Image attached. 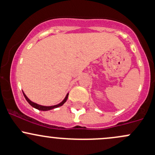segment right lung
I'll list each match as a JSON object with an SVG mask.
<instances>
[{
	"label": "right lung",
	"mask_w": 155,
	"mask_h": 155,
	"mask_svg": "<svg viewBox=\"0 0 155 155\" xmlns=\"http://www.w3.org/2000/svg\"><path fill=\"white\" fill-rule=\"evenodd\" d=\"M23 94H24V97L26 98V101H27V102L29 103V104H30L31 106H32V107L35 108V109H38V110H41V111H48V110H51V109H55V108H58V107H59V106H63V105H64V104H65V102H66V101H67L68 95H69V93H68V94H66V97L64 98V101H63L61 103H60L59 104L54 105V106H41V105L37 104H35V103H34V102H32V101H31L29 99V98L26 97V95L24 94V91H23Z\"/></svg>",
	"instance_id": "add662e5"
}]
</instances>
